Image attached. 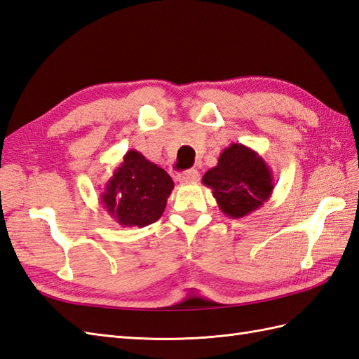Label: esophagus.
<instances>
[{
  "mask_svg": "<svg viewBox=\"0 0 359 359\" xmlns=\"http://www.w3.org/2000/svg\"><path fill=\"white\" fill-rule=\"evenodd\" d=\"M199 180V172L196 169H190L186 172H181L178 175V181L182 184H187V182H195Z\"/></svg>",
  "mask_w": 359,
  "mask_h": 359,
  "instance_id": "34e87169",
  "label": "esophagus"
}]
</instances>
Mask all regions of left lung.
<instances>
[{
  "label": "left lung",
  "mask_w": 359,
  "mask_h": 359,
  "mask_svg": "<svg viewBox=\"0 0 359 359\" xmlns=\"http://www.w3.org/2000/svg\"><path fill=\"white\" fill-rule=\"evenodd\" d=\"M203 182L213 190L221 212L230 217H243L269 199L274 190L273 172L251 147L231 143L208 169Z\"/></svg>",
  "instance_id": "8db88e82"
}]
</instances>
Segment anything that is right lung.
<instances>
[{
	"label": "right lung",
	"mask_w": 359,
	"mask_h": 359,
	"mask_svg": "<svg viewBox=\"0 0 359 359\" xmlns=\"http://www.w3.org/2000/svg\"><path fill=\"white\" fill-rule=\"evenodd\" d=\"M172 190L168 172L130 149L104 186L100 204L121 226L142 229L160 219Z\"/></svg>",
	"instance_id": "obj_1"
}]
</instances>
